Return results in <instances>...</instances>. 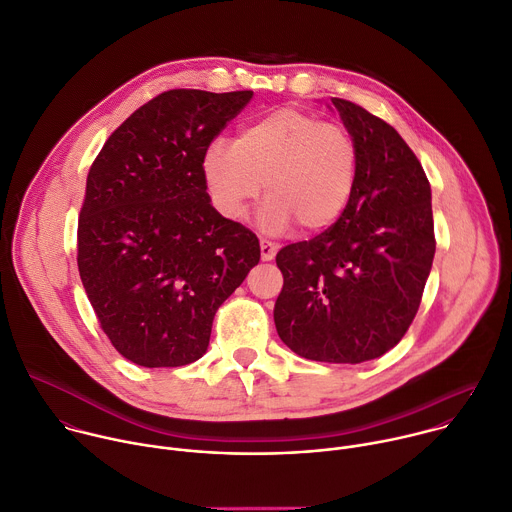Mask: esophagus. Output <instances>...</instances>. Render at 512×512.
Listing matches in <instances>:
<instances>
[{"instance_id": "obj_1", "label": "esophagus", "mask_w": 512, "mask_h": 512, "mask_svg": "<svg viewBox=\"0 0 512 512\" xmlns=\"http://www.w3.org/2000/svg\"><path fill=\"white\" fill-rule=\"evenodd\" d=\"M259 245H261V259L263 261H271L275 257V253H277V245L267 241V239H261Z\"/></svg>"}]
</instances>
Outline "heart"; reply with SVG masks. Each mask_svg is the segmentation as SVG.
<instances>
[{
	"label": "heart",
	"mask_w": 512,
	"mask_h": 512,
	"mask_svg": "<svg viewBox=\"0 0 512 512\" xmlns=\"http://www.w3.org/2000/svg\"><path fill=\"white\" fill-rule=\"evenodd\" d=\"M358 162V145L346 125L281 107L245 125L235 143L212 141L204 178L227 218H243L265 184L269 198L261 225L281 231L298 223L314 233L332 227L346 210Z\"/></svg>",
	"instance_id": "b5f03b06"
}]
</instances>
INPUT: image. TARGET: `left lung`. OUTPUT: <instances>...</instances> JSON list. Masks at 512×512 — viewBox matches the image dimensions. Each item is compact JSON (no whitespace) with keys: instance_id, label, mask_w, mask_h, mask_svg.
<instances>
[{"instance_id":"8db88e82","label":"left lung","mask_w":512,"mask_h":512,"mask_svg":"<svg viewBox=\"0 0 512 512\" xmlns=\"http://www.w3.org/2000/svg\"><path fill=\"white\" fill-rule=\"evenodd\" d=\"M358 145V180L338 221L283 247L273 320L318 362L383 356L409 330L435 253L429 180L403 137L364 107L332 99Z\"/></svg>"}]
</instances>
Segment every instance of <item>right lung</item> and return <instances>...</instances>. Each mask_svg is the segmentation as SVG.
<instances>
[{
    "label": "right lung",
    "mask_w": 512,
    "mask_h": 512,
    "mask_svg": "<svg viewBox=\"0 0 512 512\" xmlns=\"http://www.w3.org/2000/svg\"><path fill=\"white\" fill-rule=\"evenodd\" d=\"M253 91H166L105 141L79 214V273L101 330L139 367H184L259 263L253 231L210 204L204 156Z\"/></svg>",
    "instance_id": "1"
}]
</instances>
